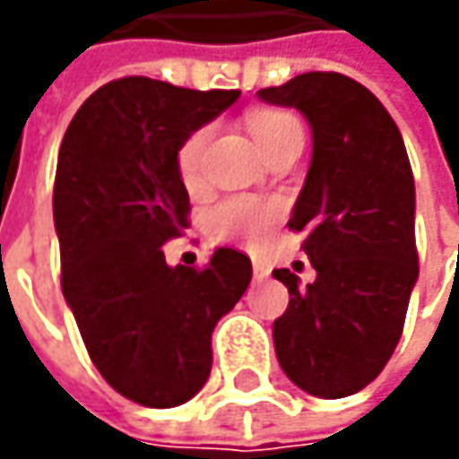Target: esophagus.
Returning a JSON list of instances; mask_svg holds the SVG:
<instances>
[{"mask_svg":"<svg viewBox=\"0 0 459 459\" xmlns=\"http://www.w3.org/2000/svg\"><path fill=\"white\" fill-rule=\"evenodd\" d=\"M253 273H255V281H265V278L271 275V271H268V265L255 263V265H253Z\"/></svg>","mask_w":459,"mask_h":459,"instance_id":"34e87169","label":"esophagus"}]
</instances>
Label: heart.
Listing matches in <instances>:
<instances>
[{
    "instance_id": "b5f03b06",
    "label": "heart",
    "mask_w": 459,
    "mask_h": 459,
    "mask_svg": "<svg viewBox=\"0 0 459 459\" xmlns=\"http://www.w3.org/2000/svg\"><path fill=\"white\" fill-rule=\"evenodd\" d=\"M250 133L255 137L257 148L268 158L271 152L289 145V143H304V127L301 122L283 109H257L247 119ZM212 140V127H199L184 140L178 148V173L188 188H199L202 184V166L206 145ZM281 209L273 202H260L253 196H235L221 202L212 212V235L217 239H232V242H250L255 245L265 238L271 224L278 220Z\"/></svg>"
}]
</instances>
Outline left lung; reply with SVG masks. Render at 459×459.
Returning <instances> with one entry per match:
<instances>
[{
  "label": "left lung",
  "mask_w": 459,
  "mask_h": 459,
  "mask_svg": "<svg viewBox=\"0 0 459 459\" xmlns=\"http://www.w3.org/2000/svg\"><path fill=\"white\" fill-rule=\"evenodd\" d=\"M257 99L311 127V166L289 227L307 230L316 281L273 271L289 308L273 322L283 373L311 396L362 391L391 360L419 278L414 173L385 107L342 74L311 71Z\"/></svg>",
  "instance_id": "left-lung-1"
}]
</instances>
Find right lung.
<instances>
[{
  "mask_svg": "<svg viewBox=\"0 0 459 459\" xmlns=\"http://www.w3.org/2000/svg\"><path fill=\"white\" fill-rule=\"evenodd\" d=\"M238 97L130 76L97 89L63 134L53 188L63 296L104 380L151 409L202 391L212 332L253 278L232 247L202 271L168 265L160 247L188 227L178 148Z\"/></svg>",
  "mask_w": 459,
  "mask_h": 459,
  "instance_id": "1",
  "label": "right lung"
}]
</instances>
